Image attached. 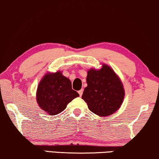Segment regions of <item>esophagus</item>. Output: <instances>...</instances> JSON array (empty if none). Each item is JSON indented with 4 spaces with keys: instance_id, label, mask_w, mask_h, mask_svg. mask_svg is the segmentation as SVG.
<instances>
[{
    "instance_id": "1",
    "label": "esophagus",
    "mask_w": 159,
    "mask_h": 159,
    "mask_svg": "<svg viewBox=\"0 0 159 159\" xmlns=\"http://www.w3.org/2000/svg\"><path fill=\"white\" fill-rule=\"evenodd\" d=\"M83 91H84L83 89H81V90H79V91H78V94H79L80 97H81L82 94H83Z\"/></svg>"
}]
</instances>
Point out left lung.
<instances>
[{"instance_id":"1","label":"left lung","mask_w":159,"mask_h":159,"mask_svg":"<svg viewBox=\"0 0 159 159\" xmlns=\"http://www.w3.org/2000/svg\"><path fill=\"white\" fill-rule=\"evenodd\" d=\"M86 83L82 99L92 112L106 116L120 107L125 95L123 86L111 67L103 65L99 70H89Z\"/></svg>"}]
</instances>
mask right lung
Returning a JSON list of instances; mask_svg holds the SVG:
<instances>
[{
    "label": "right lung",
    "mask_w": 159,
    "mask_h": 159,
    "mask_svg": "<svg viewBox=\"0 0 159 159\" xmlns=\"http://www.w3.org/2000/svg\"><path fill=\"white\" fill-rule=\"evenodd\" d=\"M78 96L79 94L72 89L71 81L59 71L44 76L38 86L37 100L42 109L50 115H56Z\"/></svg>",
    "instance_id": "add662e5"
}]
</instances>
